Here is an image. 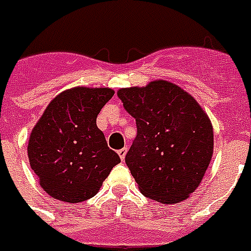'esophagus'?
<instances>
[{
	"instance_id": "1",
	"label": "esophagus",
	"mask_w": 251,
	"mask_h": 251,
	"mask_svg": "<svg viewBox=\"0 0 251 251\" xmlns=\"http://www.w3.org/2000/svg\"><path fill=\"white\" fill-rule=\"evenodd\" d=\"M117 154H119V157L122 161H124V158H126V154H127V147H124V149H120V150L117 151Z\"/></svg>"
}]
</instances>
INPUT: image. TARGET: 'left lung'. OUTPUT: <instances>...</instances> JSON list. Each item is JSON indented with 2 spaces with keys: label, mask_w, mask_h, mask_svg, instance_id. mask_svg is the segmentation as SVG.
Segmentation results:
<instances>
[{
  "label": "left lung",
  "mask_w": 251,
  "mask_h": 251,
  "mask_svg": "<svg viewBox=\"0 0 251 251\" xmlns=\"http://www.w3.org/2000/svg\"><path fill=\"white\" fill-rule=\"evenodd\" d=\"M136 122L126 163L149 199L162 204L185 200L200 185L214 152V129L191 94L168 81L117 92Z\"/></svg>",
  "instance_id": "8db88e82"
}]
</instances>
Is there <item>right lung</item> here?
I'll return each instance as SVG.
<instances>
[{
    "label": "right lung",
    "mask_w": 251,
    "mask_h": 251,
    "mask_svg": "<svg viewBox=\"0 0 251 251\" xmlns=\"http://www.w3.org/2000/svg\"><path fill=\"white\" fill-rule=\"evenodd\" d=\"M115 92L69 89L58 94L33 127L28 158L46 193L65 202L85 201L100 191L120 157L96 124Z\"/></svg>",
    "instance_id": "obj_1"
}]
</instances>
